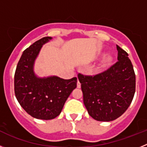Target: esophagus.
<instances>
[{"label": "esophagus", "mask_w": 147, "mask_h": 147, "mask_svg": "<svg viewBox=\"0 0 147 147\" xmlns=\"http://www.w3.org/2000/svg\"><path fill=\"white\" fill-rule=\"evenodd\" d=\"M77 88H81V84H80V81H79V80H78V82H77Z\"/></svg>", "instance_id": "1"}]
</instances>
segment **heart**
<instances>
[{"label": "heart", "mask_w": 147, "mask_h": 147, "mask_svg": "<svg viewBox=\"0 0 147 147\" xmlns=\"http://www.w3.org/2000/svg\"><path fill=\"white\" fill-rule=\"evenodd\" d=\"M111 61H112L111 57L109 55H106L104 57L103 59L102 60V65H107L110 64Z\"/></svg>", "instance_id": "obj_1"}]
</instances>
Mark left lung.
Masks as SVG:
<instances>
[{
    "mask_svg": "<svg viewBox=\"0 0 147 147\" xmlns=\"http://www.w3.org/2000/svg\"><path fill=\"white\" fill-rule=\"evenodd\" d=\"M118 62L94 76L79 74L83 102L95 120L111 121L130 105L136 92V75L128 54L117 45Z\"/></svg>",
    "mask_w": 147,
    "mask_h": 147,
    "instance_id": "1",
    "label": "left lung"
}]
</instances>
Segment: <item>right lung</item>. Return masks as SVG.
Segmentation results:
<instances>
[{"instance_id":"add662e5","label":"right lung","mask_w":147,"mask_h":147,"mask_svg":"<svg viewBox=\"0 0 147 147\" xmlns=\"http://www.w3.org/2000/svg\"><path fill=\"white\" fill-rule=\"evenodd\" d=\"M52 40L45 37L23 52L15 74V93L18 102L32 117L51 120L60 114L66 100L76 88L77 78L64 80L57 76L39 77L34 62L44 44Z\"/></svg>"}]
</instances>
